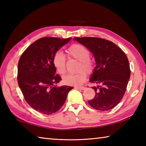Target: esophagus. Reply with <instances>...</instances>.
Listing matches in <instances>:
<instances>
[{"mask_svg": "<svg viewBox=\"0 0 146 146\" xmlns=\"http://www.w3.org/2000/svg\"><path fill=\"white\" fill-rule=\"evenodd\" d=\"M75 89H76V90H84L86 88L84 87V86H76V87H75Z\"/></svg>", "mask_w": 146, "mask_h": 146, "instance_id": "obj_1", "label": "esophagus"}]
</instances>
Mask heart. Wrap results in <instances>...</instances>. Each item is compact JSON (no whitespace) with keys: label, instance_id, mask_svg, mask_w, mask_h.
<instances>
[{"label":"heart","instance_id":"1","mask_svg":"<svg viewBox=\"0 0 146 146\" xmlns=\"http://www.w3.org/2000/svg\"><path fill=\"white\" fill-rule=\"evenodd\" d=\"M67 53L71 58L79 61L78 73L75 74H67L62 77V82L66 85L78 86L82 84L87 77L86 71L91 73L93 69V61L90 58V52L88 48L81 44H74L68 49ZM53 64L56 71L61 75L66 73V58L61 51H56L53 57Z\"/></svg>","mask_w":146,"mask_h":146}]
</instances>
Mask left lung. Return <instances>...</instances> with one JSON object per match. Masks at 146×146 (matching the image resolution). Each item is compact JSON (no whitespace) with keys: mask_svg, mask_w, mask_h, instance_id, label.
<instances>
[{"mask_svg":"<svg viewBox=\"0 0 146 146\" xmlns=\"http://www.w3.org/2000/svg\"><path fill=\"white\" fill-rule=\"evenodd\" d=\"M86 47L95 58L96 66L90 82L97 84L92 87L95 91L93 99L88 101L91 107L108 111L115 107L126 91L131 71L125 53L112 42L97 37H75Z\"/></svg>","mask_w":146,"mask_h":146,"instance_id":"1","label":"left lung"}]
</instances>
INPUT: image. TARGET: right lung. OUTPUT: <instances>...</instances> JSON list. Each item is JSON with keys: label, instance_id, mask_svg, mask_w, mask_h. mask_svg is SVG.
<instances>
[{"label": "right lung", "instance_id": "1", "mask_svg": "<svg viewBox=\"0 0 146 146\" xmlns=\"http://www.w3.org/2000/svg\"><path fill=\"white\" fill-rule=\"evenodd\" d=\"M71 38L43 37L31 44L22 54L17 80L27 103L44 115L56 113L65 103L73 87L55 84L62 80L53 64L54 54Z\"/></svg>", "mask_w": 146, "mask_h": 146}]
</instances>
